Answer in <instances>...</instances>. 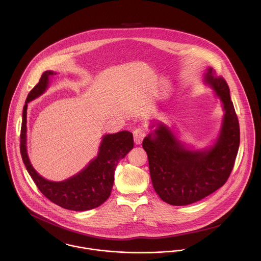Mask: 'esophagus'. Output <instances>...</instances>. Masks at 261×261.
<instances>
[{
  "label": "esophagus",
  "instance_id": "1",
  "mask_svg": "<svg viewBox=\"0 0 261 261\" xmlns=\"http://www.w3.org/2000/svg\"><path fill=\"white\" fill-rule=\"evenodd\" d=\"M146 136V132L143 128H137L134 130V142L137 146L141 145L144 138Z\"/></svg>",
  "mask_w": 261,
  "mask_h": 261
}]
</instances>
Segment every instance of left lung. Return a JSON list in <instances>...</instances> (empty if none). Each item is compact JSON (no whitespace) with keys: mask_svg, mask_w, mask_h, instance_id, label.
<instances>
[{"mask_svg":"<svg viewBox=\"0 0 261 261\" xmlns=\"http://www.w3.org/2000/svg\"><path fill=\"white\" fill-rule=\"evenodd\" d=\"M203 82L219 98L224 112L220 130L210 146L201 149L188 146L173 126L160 120L149 122L152 132L143 141L152 187L170 205L195 203L223 186L238 152L239 122L228 85L212 67L206 69Z\"/></svg>","mask_w":261,"mask_h":261,"instance_id":"1","label":"left lung"}]
</instances>
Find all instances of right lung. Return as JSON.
<instances>
[{
	"label": "right lung",
	"mask_w": 261,
	"mask_h": 261,
	"mask_svg": "<svg viewBox=\"0 0 261 261\" xmlns=\"http://www.w3.org/2000/svg\"><path fill=\"white\" fill-rule=\"evenodd\" d=\"M56 74L52 70L45 71L27 96L22 116L21 155L29 175L46 198L67 210L87 211L100 206L109 199L115 168L134 148L133 134L121 130L102 136L97 155L81 171L66 180L54 182L42 177L32 166L27 151V108L29 102L45 93L51 77Z\"/></svg>",
	"instance_id": "obj_1"
}]
</instances>
